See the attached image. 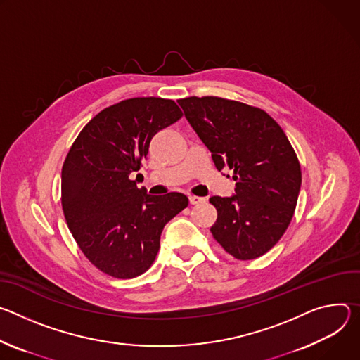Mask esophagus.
<instances>
[{
  "label": "esophagus",
  "mask_w": 360,
  "mask_h": 360,
  "mask_svg": "<svg viewBox=\"0 0 360 360\" xmlns=\"http://www.w3.org/2000/svg\"><path fill=\"white\" fill-rule=\"evenodd\" d=\"M188 200L191 205H200L205 203L206 198L205 197H198V195H188Z\"/></svg>",
  "instance_id": "1"
}]
</instances>
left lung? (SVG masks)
<instances>
[{"label": "left lung", "instance_id": "obj_1", "mask_svg": "<svg viewBox=\"0 0 360 360\" xmlns=\"http://www.w3.org/2000/svg\"><path fill=\"white\" fill-rule=\"evenodd\" d=\"M210 150L219 172L229 167L234 194L210 197L217 220L210 231L238 260L269 252L293 217L302 184L299 160L286 134L260 108L220 97L177 101Z\"/></svg>", "mask_w": 360, "mask_h": 360}]
</instances>
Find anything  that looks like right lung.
<instances>
[{
	"label": "right lung",
	"instance_id": "obj_1",
	"mask_svg": "<svg viewBox=\"0 0 360 360\" xmlns=\"http://www.w3.org/2000/svg\"><path fill=\"white\" fill-rule=\"evenodd\" d=\"M181 115L173 100H124L98 112L67 154L61 203L68 229L86 257L108 276L144 273L165 226L188 205L183 193L151 195L133 180L151 139Z\"/></svg>",
	"mask_w": 360,
	"mask_h": 360
}]
</instances>
